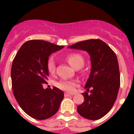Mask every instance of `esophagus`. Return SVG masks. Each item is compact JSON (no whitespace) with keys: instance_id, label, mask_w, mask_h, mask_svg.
I'll use <instances>...</instances> for the list:
<instances>
[{"instance_id":"1","label":"esophagus","mask_w":134,"mask_h":134,"mask_svg":"<svg viewBox=\"0 0 134 134\" xmlns=\"http://www.w3.org/2000/svg\"><path fill=\"white\" fill-rule=\"evenodd\" d=\"M71 94H68V93H64V97H70Z\"/></svg>"}]
</instances>
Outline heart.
Wrapping results in <instances>:
<instances>
[{
  "label": "heart",
  "instance_id": "b5f03b06",
  "mask_svg": "<svg viewBox=\"0 0 134 134\" xmlns=\"http://www.w3.org/2000/svg\"><path fill=\"white\" fill-rule=\"evenodd\" d=\"M66 60L70 64L72 67L75 69H79L83 66L85 63L84 57L79 53H71L68 54L65 58ZM47 69L49 74H54L55 72V63L53 58H49L47 62ZM77 80H61L57 83V86L60 89L72 93L77 86Z\"/></svg>",
  "mask_w": 134,
  "mask_h": 134
}]
</instances>
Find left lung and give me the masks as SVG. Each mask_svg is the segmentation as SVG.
<instances>
[{
	"instance_id": "1",
	"label": "left lung",
	"mask_w": 134,
	"mask_h": 134,
	"mask_svg": "<svg viewBox=\"0 0 134 134\" xmlns=\"http://www.w3.org/2000/svg\"><path fill=\"white\" fill-rule=\"evenodd\" d=\"M68 48L86 51L91 56V73L85 85L86 91L82 93L85 101L77 107L78 113L90 120L100 119L113 107L120 86L116 54L99 39L80 41Z\"/></svg>"
}]
</instances>
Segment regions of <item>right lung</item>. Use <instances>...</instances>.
<instances>
[{
  "label": "right lung",
  "mask_w": 134,
  "mask_h": 134,
  "mask_svg": "<svg viewBox=\"0 0 134 134\" xmlns=\"http://www.w3.org/2000/svg\"><path fill=\"white\" fill-rule=\"evenodd\" d=\"M63 48L43 40H29L22 45L13 61L14 96L21 108L34 119L43 120L52 117L63 100V91L57 87L43 89L42 85L48 80L49 56Z\"/></svg>",
  "instance_id": "add662e5"
}]
</instances>
